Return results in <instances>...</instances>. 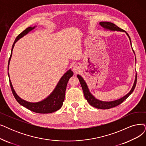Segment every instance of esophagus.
<instances>
[{"instance_id":"34e87169","label":"esophagus","mask_w":146,"mask_h":146,"mask_svg":"<svg viewBox=\"0 0 146 146\" xmlns=\"http://www.w3.org/2000/svg\"><path fill=\"white\" fill-rule=\"evenodd\" d=\"M80 66L78 65H75V66H74V68H73V71L75 72H78L80 71Z\"/></svg>"}]
</instances>
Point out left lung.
Instances as JSON below:
<instances>
[{
  "label": "left lung",
  "instance_id": "obj_1",
  "mask_svg": "<svg viewBox=\"0 0 146 146\" xmlns=\"http://www.w3.org/2000/svg\"><path fill=\"white\" fill-rule=\"evenodd\" d=\"M100 24L101 26H102L103 27H104L105 29H109V30L111 31H120V32H124L125 31L123 30V29H120V27H119L118 26H116L114 23H110V22H107V21H102L100 22ZM127 35L128 36L129 38V40L131 41V38L127 33ZM133 53L134 51L133 50ZM77 77L79 80V81L80 83V84L81 86V87L83 89V91L84 93V95L85 98L86 99V100L87 101V102H89V104L92 106L93 107H95L96 108L98 109H102V110H106V109H110L111 108L113 107H115L116 106H119L120 104H121L125 100H126V99L127 98V97L129 96L131 93L133 92V90L135 89V87L136 86V84H137V75H136L135 77V82H134L133 86L132 87V88L131 89V90L129 92V93H128L126 95H125V96H123V98H121L119 100H117L116 101H110V102H105V101H101L97 100L94 96H93L91 93H90L88 87H87V86L86 83V82L84 81V80H83V78L81 77L80 75H78Z\"/></svg>",
  "mask_w": 146,
  "mask_h": 146
}]
</instances>
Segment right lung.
Returning a JSON list of instances; mask_svg holds the SVG:
<instances>
[{
  "label": "right lung",
  "instance_id": "1",
  "mask_svg": "<svg viewBox=\"0 0 146 146\" xmlns=\"http://www.w3.org/2000/svg\"><path fill=\"white\" fill-rule=\"evenodd\" d=\"M35 27H29L26 28L24 31H23L21 33H20L17 37L15 38V41L13 45V48L11 50V56L9 59L8 61V70H9V62L11 60V56H12L13 53V50L14 48V44L15 42L18 40L19 39H20L23 36H25L29 32L32 31L33 29ZM74 73L71 71V69L69 70L67 72H66L63 75V76L61 78L59 82L58 83L56 88L53 90V92L51 93V94L45 99L44 100L39 102H27L25 100H23L18 95L16 94L15 92L14 91L12 84H11V81L9 80V84L11 88V90L13 93V95L17 101L22 106L26 107V108L29 109V110L32 111L33 112L37 113H40V114H47V113H53L56 111L59 110L62 106L63 102L65 100V91L66 89V86L68 84V81L69 78H71ZM9 76V73H8Z\"/></svg>",
  "mask_w": 146,
  "mask_h": 146
}]
</instances>
